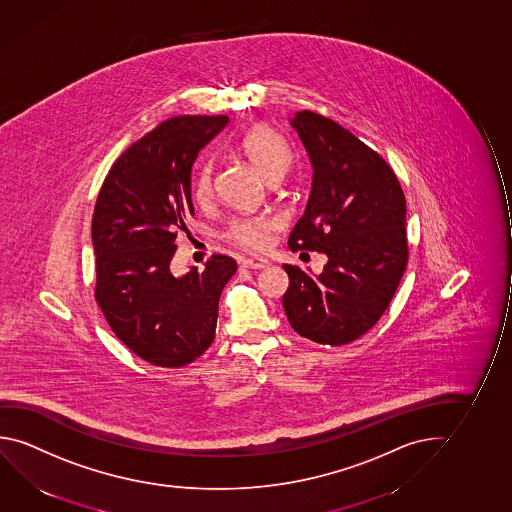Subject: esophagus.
I'll return each instance as SVG.
<instances>
[{"label":"esophagus","instance_id":"1","mask_svg":"<svg viewBox=\"0 0 512 512\" xmlns=\"http://www.w3.org/2000/svg\"><path fill=\"white\" fill-rule=\"evenodd\" d=\"M269 266V262L262 257H255V259H244L241 262V268L246 269H266Z\"/></svg>","mask_w":512,"mask_h":512}]
</instances>
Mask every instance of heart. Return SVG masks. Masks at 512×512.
Masks as SVG:
<instances>
[{
  "mask_svg": "<svg viewBox=\"0 0 512 512\" xmlns=\"http://www.w3.org/2000/svg\"><path fill=\"white\" fill-rule=\"evenodd\" d=\"M241 150L268 184L282 181L294 161L291 147L280 134L269 127H257L252 133L246 134L241 143ZM211 184H213V166L204 165L198 173V200L207 198L211 193ZM273 228H275V221L266 216L243 218V220L232 221L227 237L232 243L239 244L248 250H262L268 243V234Z\"/></svg>",
  "mask_w": 512,
  "mask_h": 512,
  "instance_id": "1",
  "label": "heart"
}]
</instances>
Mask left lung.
Segmentation results:
<instances>
[{
    "label": "left lung",
    "mask_w": 512,
    "mask_h": 512,
    "mask_svg": "<svg viewBox=\"0 0 512 512\" xmlns=\"http://www.w3.org/2000/svg\"><path fill=\"white\" fill-rule=\"evenodd\" d=\"M289 124L314 170L291 250L324 253L321 275L284 266V308L301 337L344 346L378 323L408 264L406 198L378 152L330 118L299 111Z\"/></svg>",
    "instance_id": "left-lung-1"
}]
</instances>
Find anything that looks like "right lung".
<instances>
[{
	"mask_svg": "<svg viewBox=\"0 0 512 512\" xmlns=\"http://www.w3.org/2000/svg\"><path fill=\"white\" fill-rule=\"evenodd\" d=\"M227 124L225 115L159 124L115 161L95 204V298L118 339L158 367H184L213 344L221 291L236 273L228 255L204 271L170 269L175 230L195 214L198 152Z\"/></svg>",
	"mask_w": 512,
	"mask_h": 512,
	"instance_id": "1",
	"label": "right lung"
}]
</instances>
